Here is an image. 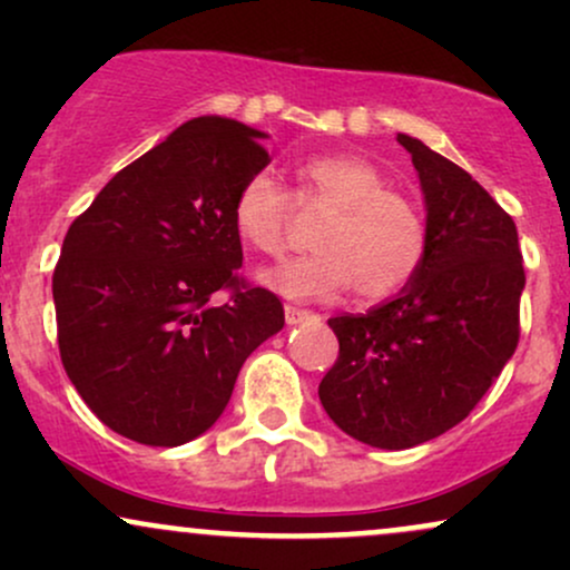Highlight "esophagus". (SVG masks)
<instances>
[{"label": "esophagus", "mask_w": 570, "mask_h": 570, "mask_svg": "<svg viewBox=\"0 0 570 570\" xmlns=\"http://www.w3.org/2000/svg\"><path fill=\"white\" fill-rule=\"evenodd\" d=\"M284 316H286V324H289V326H297V324H303V322H318L316 313L303 311V307H294V305H286L284 307Z\"/></svg>", "instance_id": "obj_1"}]
</instances>
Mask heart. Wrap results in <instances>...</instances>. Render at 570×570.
I'll return each instance as SVG.
<instances>
[{
  "label": "heart",
  "instance_id": "b5f03b06",
  "mask_svg": "<svg viewBox=\"0 0 570 570\" xmlns=\"http://www.w3.org/2000/svg\"><path fill=\"white\" fill-rule=\"evenodd\" d=\"M292 198L330 217L313 235L316 254L271 267L259 281L289 299H332L356 286L362 299L391 297L410 284L426 257L429 230L417 203L389 189L375 163L335 153L294 166ZM292 198L267 171L246 176L230 206L233 230L259 254H281Z\"/></svg>",
  "mask_w": 570,
  "mask_h": 570
}]
</instances>
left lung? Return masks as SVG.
Masks as SVG:
<instances>
[{
	"mask_svg": "<svg viewBox=\"0 0 570 570\" xmlns=\"http://www.w3.org/2000/svg\"><path fill=\"white\" fill-rule=\"evenodd\" d=\"M396 141L421 179L426 257L394 299L330 318L340 356L318 385L337 429L381 450L434 440L474 410L517 348L525 289L512 217L421 139Z\"/></svg>",
	"mask_w": 570,
	"mask_h": 570,
	"instance_id": "obj_1",
	"label": "left lung"
}]
</instances>
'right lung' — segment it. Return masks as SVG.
Segmentation results:
<instances>
[{
	"mask_svg": "<svg viewBox=\"0 0 570 570\" xmlns=\"http://www.w3.org/2000/svg\"><path fill=\"white\" fill-rule=\"evenodd\" d=\"M267 134L195 117L122 168L71 222L53 273L58 348L98 421L153 448L185 444L217 423L284 305L238 278L230 206L271 163ZM232 289V303L210 297Z\"/></svg>",
	"mask_w": 570,
	"mask_h": 570,
	"instance_id": "1",
	"label": "right lung"
}]
</instances>
